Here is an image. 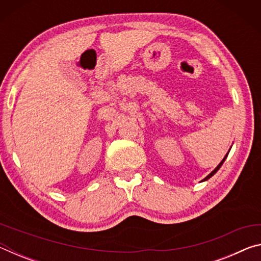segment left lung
<instances>
[{
  "label": "left lung",
  "mask_w": 261,
  "mask_h": 261,
  "mask_svg": "<svg viewBox=\"0 0 261 261\" xmlns=\"http://www.w3.org/2000/svg\"><path fill=\"white\" fill-rule=\"evenodd\" d=\"M229 151H230V149H229ZM228 154H229V152L227 153V155L223 158V160H222V161H221V162L219 163V166H218V167H216V168H215V169H214L213 171H212V173H211V174H210L208 176H206V177H205L204 179H202V180H207V179H208V178H211V177H212V176H213V175H214V174L216 173V171H218V170L220 169V168H221V166H222V165H223V162H224V160H226V159H227V156H228Z\"/></svg>",
  "instance_id": "8db88e82"
}]
</instances>
